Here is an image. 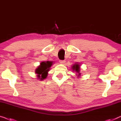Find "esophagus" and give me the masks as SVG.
Masks as SVG:
<instances>
[{"label": "esophagus", "mask_w": 121, "mask_h": 121, "mask_svg": "<svg viewBox=\"0 0 121 121\" xmlns=\"http://www.w3.org/2000/svg\"><path fill=\"white\" fill-rule=\"evenodd\" d=\"M59 61H60V64H65V62H66L65 60H60Z\"/></svg>", "instance_id": "obj_1"}]
</instances>
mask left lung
Wrapping results in <instances>:
<instances>
[{"instance_id": "8db88e82", "label": "left lung", "mask_w": 121, "mask_h": 121, "mask_svg": "<svg viewBox=\"0 0 121 121\" xmlns=\"http://www.w3.org/2000/svg\"><path fill=\"white\" fill-rule=\"evenodd\" d=\"M73 70H75V72H78V73H79V71H80V70H79V65L75 64L73 66ZM79 74H80L79 73Z\"/></svg>"}]
</instances>
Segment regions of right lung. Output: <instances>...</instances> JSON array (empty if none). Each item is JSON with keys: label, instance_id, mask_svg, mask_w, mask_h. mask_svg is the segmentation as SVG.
<instances>
[{"label": "right lung", "instance_id": "add662e5", "mask_svg": "<svg viewBox=\"0 0 121 121\" xmlns=\"http://www.w3.org/2000/svg\"><path fill=\"white\" fill-rule=\"evenodd\" d=\"M52 65L51 61H47V62H42L41 63V65L36 69V73L37 74V76L39 78H41V80L45 79L47 76L48 72L49 71L50 66ZM41 78H40V77Z\"/></svg>", "mask_w": 121, "mask_h": 121}]
</instances>
